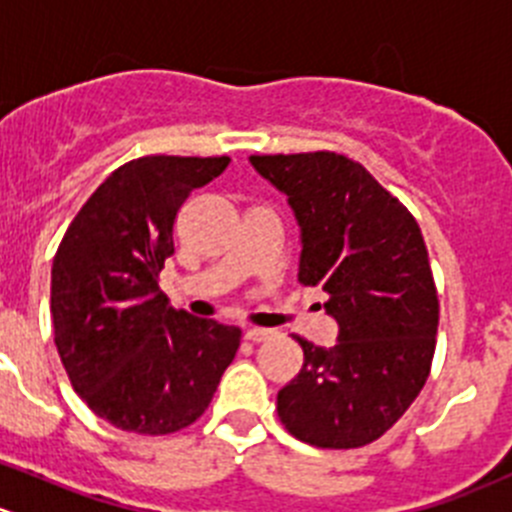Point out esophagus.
Instances as JSON below:
<instances>
[{"instance_id": "esophagus-1", "label": "esophagus", "mask_w": 512, "mask_h": 512, "mask_svg": "<svg viewBox=\"0 0 512 512\" xmlns=\"http://www.w3.org/2000/svg\"><path fill=\"white\" fill-rule=\"evenodd\" d=\"M275 336V331H270V328H247L245 338L250 343H265L270 341V338Z\"/></svg>"}]
</instances>
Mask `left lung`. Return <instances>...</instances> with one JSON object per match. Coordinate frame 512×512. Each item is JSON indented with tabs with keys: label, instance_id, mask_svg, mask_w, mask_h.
<instances>
[{
	"label": "left lung",
	"instance_id": "8db88e82",
	"mask_svg": "<svg viewBox=\"0 0 512 512\" xmlns=\"http://www.w3.org/2000/svg\"><path fill=\"white\" fill-rule=\"evenodd\" d=\"M300 224L298 280L323 288L333 348L293 336L303 369L278 394L295 439L323 450L376 442L412 407L432 369L439 300L422 229L364 166L336 151L255 154Z\"/></svg>",
	"mask_w": 512,
	"mask_h": 512
}]
</instances>
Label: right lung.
<instances>
[{
    "label": "right lung",
    "instance_id": "add662e5",
    "mask_svg": "<svg viewBox=\"0 0 512 512\" xmlns=\"http://www.w3.org/2000/svg\"><path fill=\"white\" fill-rule=\"evenodd\" d=\"M229 156H141L90 194L52 260L60 361L90 412L133 434H174L207 412L242 331L171 308L159 272L191 191Z\"/></svg>",
    "mask_w": 512,
    "mask_h": 512
}]
</instances>
